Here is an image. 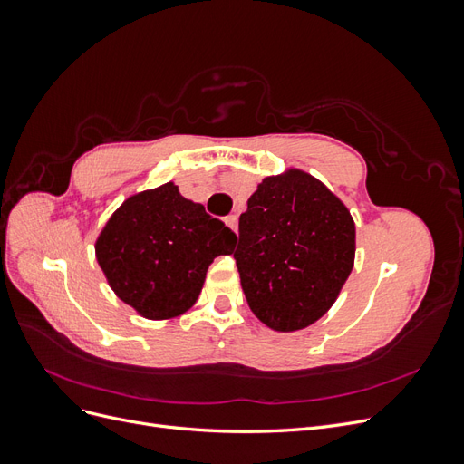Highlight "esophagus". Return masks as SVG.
<instances>
[{"mask_svg":"<svg viewBox=\"0 0 464 464\" xmlns=\"http://www.w3.org/2000/svg\"><path fill=\"white\" fill-rule=\"evenodd\" d=\"M224 222H227L234 232H237V215H228L227 218H224Z\"/></svg>","mask_w":464,"mask_h":464,"instance_id":"esophagus-1","label":"esophagus"}]
</instances>
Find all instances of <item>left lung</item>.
<instances>
[{
    "instance_id": "left-lung-1",
    "label": "left lung",
    "mask_w": 464,
    "mask_h": 464,
    "mask_svg": "<svg viewBox=\"0 0 464 464\" xmlns=\"http://www.w3.org/2000/svg\"><path fill=\"white\" fill-rule=\"evenodd\" d=\"M356 227L346 205L298 168L263 178L234 249L249 310L278 333L325 315L353 273Z\"/></svg>"
}]
</instances>
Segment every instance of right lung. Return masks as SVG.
Wrapping results in <instances>:
<instances>
[{"mask_svg":"<svg viewBox=\"0 0 464 464\" xmlns=\"http://www.w3.org/2000/svg\"><path fill=\"white\" fill-rule=\"evenodd\" d=\"M236 234L179 193L174 181L130 195L96 237V261L116 296L152 321L198 302L208 265L230 256Z\"/></svg>","mask_w":464,"mask_h":464,"instance_id":"1","label":"right lung"}]
</instances>
